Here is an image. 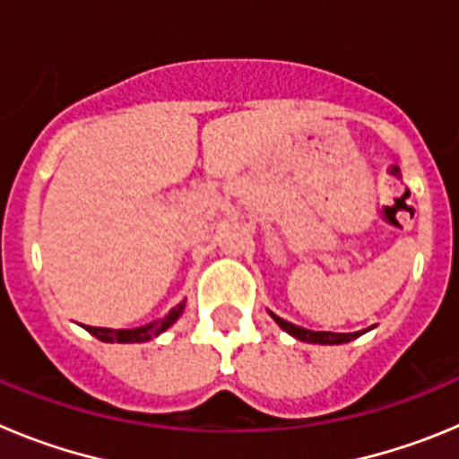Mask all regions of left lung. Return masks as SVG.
Masks as SVG:
<instances>
[{"mask_svg": "<svg viewBox=\"0 0 459 459\" xmlns=\"http://www.w3.org/2000/svg\"><path fill=\"white\" fill-rule=\"evenodd\" d=\"M271 317L275 319L282 331H287L290 335H294L296 340H303V342H312V344H342V342H350V340L359 338L360 333H366V331H356V333H331V331H307L303 326H296V324L285 322L282 317L273 315L271 312Z\"/></svg>", "mask_w": 459, "mask_h": 459, "instance_id": "obj_1", "label": "left lung"}]
</instances>
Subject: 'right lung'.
<instances>
[{
  "label": "right lung",
  "mask_w": 459,
  "mask_h": 459,
  "mask_svg": "<svg viewBox=\"0 0 459 459\" xmlns=\"http://www.w3.org/2000/svg\"><path fill=\"white\" fill-rule=\"evenodd\" d=\"M184 307H186V301L179 303L177 307H172V310H169L165 317L158 319V322L144 324V326H137V328H121V331H115V328L87 326V331L93 335V338L103 340V342H147V340L156 338V335H160L163 331H168V328L181 317Z\"/></svg>",
  "instance_id": "1"
}]
</instances>
